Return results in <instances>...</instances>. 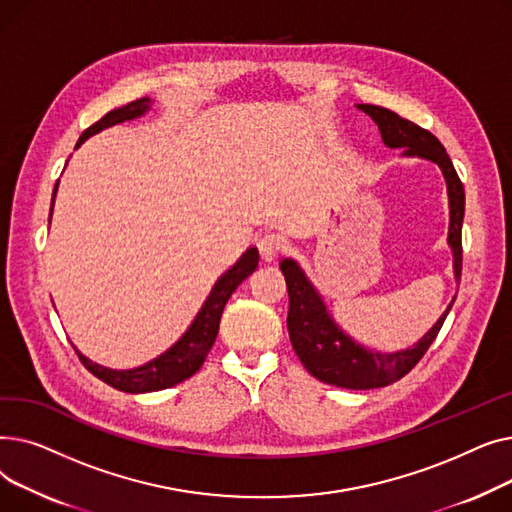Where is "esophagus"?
Segmentation results:
<instances>
[{"label": "esophagus", "mask_w": 512, "mask_h": 512, "mask_svg": "<svg viewBox=\"0 0 512 512\" xmlns=\"http://www.w3.org/2000/svg\"><path fill=\"white\" fill-rule=\"evenodd\" d=\"M286 247V242L280 234L274 232H265L259 240H257V249L263 261H274Z\"/></svg>", "instance_id": "1"}]
</instances>
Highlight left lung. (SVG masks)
Instances as JSON below:
<instances>
[{
	"instance_id": "1",
	"label": "left lung",
	"mask_w": 512,
	"mask_h": 512,
	"mask_svg": "<svg viewBox=\"0 0 512 512\" xmlns=\"http://www.w3.org/2000/svg\"><path fill=\"white\" fill-rule=\"evenodd\" d=\"M365 114L378 124L382 139L388 147H402L405 155L425 157L436 161L442 168L448 199H450V230L448 242L454 253V276L461 280L463 272V215H465V188L456 174L452 161L444 149V145L434 137L432 132L417 126L411 120L400 118L396 112L386 110L380 105H359ZM282 274L288 286V336L292 342L294 353L301 359L305 369L324 384H332L348 390H371L384 388L398 382L423 359L427 348L432 346L438 332L442 330L444 319L452 309L448 305L446 313L436 321V326L429 330L413 348L400 353H373L359 346L355 340L348 338L328 315L324 301H321L311 282L305 278L301 267L292 259H284L280 263ZM456 299V297H454Z\"/></svg>"
}]
</instances>
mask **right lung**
Wrapping results in <instances>:
<instances>
[{"label":"right lung","mask_w":512,"mask_h":512,"mask_svg":"<svg viewBox=\"0 0 512 512\" xmlns=\"http://www.w3.org/2000/svg\"><path fill=\"white\" fill-rule=\"evenodd\" d=\"M149 103H151L149 97H141L137 101H130L124 107H118V110L107 112L101 120H97L93 126H89L83 134H80L76 147L83 145L89 137H93V134H97L99 130H103L107 126H114L124 120L143 116L149 110ZM56 191H58V184H56ZM56 191H53V197H56ZM51 207H53V203H51ZM257 265H259V253H257V249H249L218 282H215L205 305L201 307L199 315L195 317L191 328L186 330V334L170 348V351L149 361L147 365L137 367V369H128V371L107 369V367H101V365L89 361L74 348L80 363H83L101 382L110 384L116 390L130 392V394L164 390V388H172V386L188 380L191 375H195L201 369L205 357L211 351L215 336H218V330H220V317L230 299V294L236 290V286L242 280H247L257 270Z\"/></svg>","instance_id":"right-lung-1"}]
</instances>
